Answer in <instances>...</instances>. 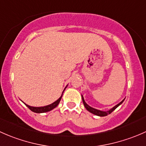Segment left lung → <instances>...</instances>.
Segmentation results:
<instances>
[{"mask_svg": "<svg viewBox=\"0 0 146 146\" xmlns=\"http://www.w3.org/2000/svg\"><path fill=\"white\" fill-rule=\"evenodd\" d=\"M82 102H83V104L84 106H85V107L86 108V110H88V111H89L90 112L92 113V114H95V115H97V116H99V117H105V116H107L108 114H111V112H112L114 110H115L117 108V107H119L120 104H122V102H123V101H124L125 99H123V100H122L121 102H119L118 104H117L116 106H114L113 108H111V110H110L109 111H101V110H96V109L95 108H92V107H90L89 105H88V104H87L86 102H85V100H84V98H83V96L82 95Z\"/></svg>", "mask_w": 146, "mask_h": 146, "instance_id": "8db88e82", "label": "left lung"}]
</instances>
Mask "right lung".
Returning a JSON list of instances; mask_svg holds the SVG:
<instances>
[{
	"label": "right lung",
	"mask_w": 146,
	"mask_h": 146,
	"mask_svg": "<svg viewBox=\"0 0 146 146\" xmlns=\"http://www.w3.org/2000/svg\"><path fill=\"white\" fill-rule=\"evenodd\" d=\"M67 87V86H66ZM66 87L65 88V89L66 88ZM64 89V90H65ZM64 90L63 91V92H64ZM63 95V94H62ZM62 95H61V96L59 98H58V100H57L56 101L54 102V103H52V104H48V105H46V106H44V107H32V106H29L28 105V104H26L25 103V104L26 106L28 107V108L29 109V110H31V111H32L33 112H35V113H44V112H47V111H51V110H52L53 109H54L55 107H56L57 106H58V104H59L60 101H61V98H62Z\"/></svg>",
	"instance_id": "right-lung-1"
}]
</instances>
